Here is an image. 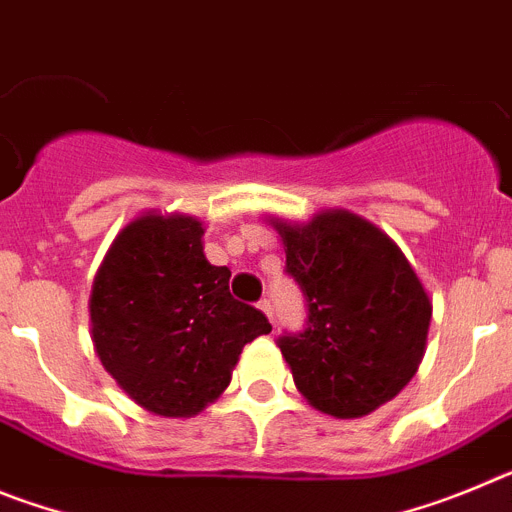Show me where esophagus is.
Returning a JSON list of instances; mask_svg holds the SVG:
<instances>
[{
    "label": "esophagus",
    "instance_id": "34e87169",
    "mask_svg": "<svg viewBox=\"0 0 512 512\" xmlns=\"http://www.w3.org/2000/svg\"><path fill=\"white\" fill-rule=\"evenodd\" d=\"M259 310L264 312V315L271 320V323H274V307H271L269 300H261V302H259Z\"/></svg>",
    "mask_w": 512,
    "mask_h": 512
}]
</instances>
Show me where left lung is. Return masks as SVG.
<instances>
[{
    "mask_svg": "<svg viewBox=\"0 0 512 512\" xmlns=\"http://www.w3.org/2000/svg\"><path fill=\"white\" fill-rule=\"evenodd\" d=\"M307 300V328L279 338L295 387L333 418H361L418 372L433 305L390 235L351 210L269 217Z\"/></svg>",
    "mask_w": 512,
    "mask_h": 512,
    "instance_id": "obj_1",
    "label": "left lung"
}]
</instances>
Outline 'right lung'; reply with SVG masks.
Segmentation results:
<instances>
[{
	"mask_svg": "<svg viewBox=\"0 0 512 512\" xmlns=\"http://www.w3.org/2000/svg\"><path fill=\"white\" fill-rule=\"evenodd\" d=\"M205 225L146 212L117 233L89 297L104 372L143 410L192 418L223 395L243 346L271 330L264 312L233 300L230 269L212 266Z\"/></svg>",
	"mask_w": 512,
	"mask_h": 512,
	"instance_id": "right-lung-1",
	"label": "right lung"
}]
</instances>
